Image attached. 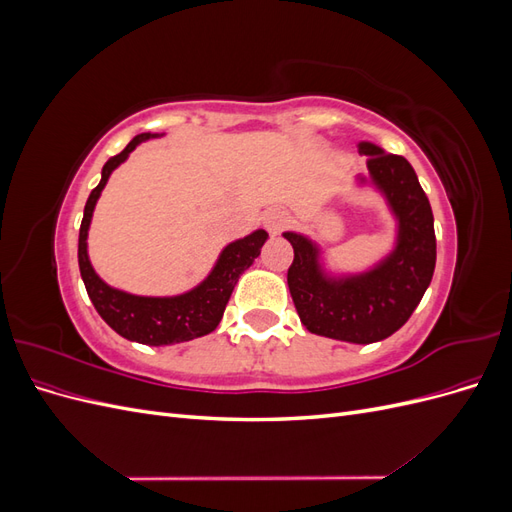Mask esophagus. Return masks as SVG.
I'll return each instance as SVG.
<instances>
[{
	"mask_svg": "<svg viewBox=\"0 0 512 512\" xmlns=\"http://www.w3.org/2000/svg\"><path fill=\"white\" fill-rule=\"evenodd\" d=\"M286 222H288L286 213L280 211V209H271V211L265 213V218H262V224H265V228L269 232H273V235H275V232H280L286 226Z\"/></svg>",
	"mask_w": 512,
	"mask_h": 512,
	"instance_id": "esophagus-1",
	"label": "esophagus"
}]
</instances>
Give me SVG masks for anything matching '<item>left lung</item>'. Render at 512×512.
<instances>
[{"label": "left lung", "instance_id": "8db88e82", "mask_svg": "<svg viewBox=\"0 0 512 512\" xmlns=\"http://www.w3.org/2000/svg\"><path fill=\"white\" fill-rule=\"evenodd\" d=\"M369 156V177L359 185L376 188L397 222L393 250L361 273L333 275L322 265V250L301 232H284L294 250L288 269L290 297L309 333L350 344H374L404 327L421 303L436 269V232L429 198L410 162L359 143Z\"/></svg>", "mask_w": 512, "mask_h": 512}]
</instances>
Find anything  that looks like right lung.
<instances>
[{
    "label": "right lung",
    "instance_id": "1",
    "mask_svg": "<svg viewBox=\"0 0 512 512\" xmlns=\"http://www.w3.org/2000/svg\"><path fill=\"white\" fill-rule=\"evenodd\" d=\"M164 134H138L117 156L108 160L102 168V179L91 190L83 222L79 230V269L85 282L91 303L98 309L102 320L117 331L121 337L145 346H170L190 339L203 337L218 327L226 303L235 290L239 277L252 262L260 256V247L267 241L265 230H254L252 235L228 243L211 273L192 290L175 294V297H138V294L123 292L119 288L108 286L102 277L94 271L87 254V232L94 215L98 198L113 170L128 160L130 153L149 138H158Z\"/></svg>",
    "mask_w": 512,
    "mask_h": 512
}]
</instances>
